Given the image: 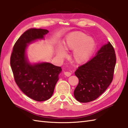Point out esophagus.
Instances as JSON below:
<instances>
[{"mask_svg": "<svg viewBox=\"0 0 128 128\" xmlns=\"http://www.w3.org/2000/svg\"><path fill=\"white\" fill-rule=\"evenodd\" d=\"M64 74L67 76H70L72 75V73L70 72H64Z\"/></svg>", "mask_w": 128, "mask_h": 128, "instance_id": "obj_1", "label": "esophagus"}]
</instances>
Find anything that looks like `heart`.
I'll return each instance as SVG.
<instances>
[{"mask_svg":"<svg viewBox=\"0 0 128 128\" xmlns=\"http://www.w3.org/2000/svg\"><path fill=\"white\" fill-rule=\"evenodd\" d=\"M95 41L86 34L82 32H76L69 34L64 43L65 50H74L73 52V60L76 64H83L88 60L94 50ZM58 54L61 56L66 55L65 52L60 49Z\"/></svg>","mask_w":128,"mask_h":128,"instance_id":"b5f03b06","label":"heart"}]
</instances>
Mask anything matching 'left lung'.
Returning <instances> with one entry per match:
<instances>
[{
  "label": "left lung",
  "mask_w": 128,
  "mask_h": 128,
  "mask_svg": "<svg viewBox=\"0 0 128 128\" xmlns=\"http://www.w3.org/2000/svg\"><path fill=\"white\" fill-rule=\"evenodd\" d=\"M116 56L110 42L104 45L95 56L78 67L75 75L79 84L74 97L81 102L94 100L103 93L113 80Z\"/></svg>",
  "instance_id": "left-lung-1"
}]
</instances>
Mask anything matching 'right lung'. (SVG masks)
Returning a JSON list of instances; mask_svg holds the SVG:
<instances>
[{
	"mask_svg": "<svg viewBox=\"0 0 128 128\" xmlns=\"http://www.w3.org/2000/svg\"><path fill=\"white\" fill-rule=\"evenodd\" d=\"M48 32L42 29L27 30L15 43L10 58L16 83L25 94L38 102L46 100L52 96L62 69L50 63L30 64L26 57V49L27 44L43 38Z\"/></svg>",
	"mask_w": 128,
	"mask_h": 128,
	"instance_id": "add662e5",
	"label": "right lung"
}]
</instances>
